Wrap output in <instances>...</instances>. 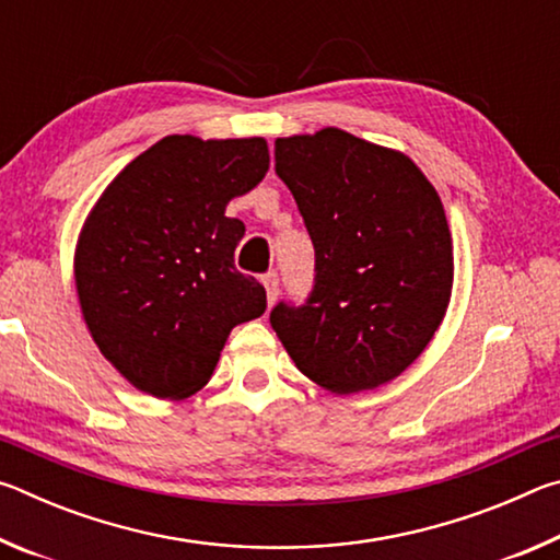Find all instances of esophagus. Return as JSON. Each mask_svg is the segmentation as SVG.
I'll use <instances>...</instances> for the list:
<instances>
[{"label": "esophagus", "mask_w": 560, "mask_h": 560, "mask_svg": "<svg viewBox=\"0 0 560 560\" xmlns=\"http://www.w3.org/2000/svg\"><path fill=\"white\" fill-rule=\"evenodd\" d=\"M264 289H267V301L271 306V303L279 299V273L277 271L264 273Z\"/></svg>", "instance_id": "obj_1"}]
</instances>
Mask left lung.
Returning a JSON list of instances; mask_svg holds the SVG:
<instances>
[{"instance_id":"8db88e82","label":"left lung","mask_w":560,"mask_h":560,"mask_svg":"<svg viewBox=\"0 0 560 560\" xmlns=\"http://www.w3.org/2000/svg\"><path fill=\"white\" fill-rule=\"evenodd\" d=\"M273 160L314 242L316 277L301 306L271 308V328L326 390L381 387L447 311L454 257L438 189L407 155L338 128L279 138Z\"/></svg>"}]
</instances>
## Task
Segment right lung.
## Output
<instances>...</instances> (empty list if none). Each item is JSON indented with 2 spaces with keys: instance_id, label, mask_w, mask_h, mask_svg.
Returning <instances> with one entry per match:
<instances>
[{
  "instance_id": "1",
  "label": "right lung",
  "mask_w": 560,
  "mask_h": 560,
  "mask_svg": "<svg viewBox=\"0 0 560 560\" xmlns=\"http://www.w3.org/2000/svg\"><path fill=\"white\" fill-rule=\"evenodd\" d=\"M269 170L264 138L167 136L113 179L75 246L93 340L138 390L183 400L207 385L226 336L267 311L234 267L244 224L224 210Z\"/></svg>"
}]
</instances>
